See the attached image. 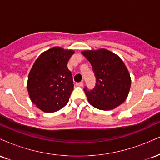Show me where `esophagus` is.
<instances>
[{
  "label": "esophagus",
  "instance_id": "obj_1",
  "mask_svg": "<svg viewBox=\"0 0 160 160\" xmlns=\"http://www.w3.org/2000/svg\"><path fill=\"white\" fill-rule=\"evenodd\" d=\"M76 86H83V82H77Z\"/></svg>",
  "mask_w": 160,
  "mask_h": 160
}]
</instances>
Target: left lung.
<instances>
[{"instance_id":"1","label":"left lung","mask_w":160,"mask_h":160,"mask_svg":"<svg viewBox=\"0 0 160 160\" xmlns=\"http://www.w3.org/2000/svg\"><path fill=\"white\" fill-rule=\"evenodd\" d=\"M82 54L90 62L96 78L94 89L84 88L89 104L109 111L123 103L131 86V78L122 59L105 49L82 51Z\"/></svg>"}]
</instances>
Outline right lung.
Wrapping results in <instances>:
<instances>
[{
  "label": "right lung",
  "mask_w": 160,
  "mask_h": 160,
  "mask_svg": "<svg viewBox=\"0 0 160 160\" xmlns=\"http://www.w3.org/2000/svg\"><path fill=\"white\" fill-rule=\"evenodd\" d=\"M74 53V50L53 47L40 54L33 65L28 91L32 102L43 112H56L68 102L74 83L67 65Z\"/></svg>",
  "instance_id": "add662e5"
}]
</instances>
